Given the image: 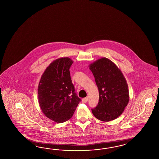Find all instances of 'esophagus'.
Listing matches in <instances>:
<instances>
[{"mask_svg":"<svg viewBox=\"0 0 159 159\" xmlns=\"http://www.w3.org/2000/svg\"><path fill=\"white\" fill-rule=\"evenodd\" d=\"M88 99H89V98H88V97L84 98H83V99H82V102H83V103H86V102H87Z\"/></svg>","mask_w":159,"mask_h":159,"instance_id":"obj_1","label":"esophagus"}]
</instances>
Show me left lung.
<instances>
[{
    "instance_id": "obj_1",
    "label": "left lung",
    "mask_w": 159,
    "mask_h": 159,
    "mask_svg": "<svg viewBox=\"0 0 159 159\" xmlns=\"http://www.w3.org/2000/svg\"><path fill=\"white\" fill-rule=\"evenodd\" d=\"M99 90L98 105L92 108L99 120H115L123 112L129 101L128 85L120 70L111 60L102 58L89 66Z\"/></svg>"
}]
</instances>
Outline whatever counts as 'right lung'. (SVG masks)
<instances>
[{
    "label": "right lung",
    "instance_id": "right-lung-1",
    "mask_svg": "<svg viewBox=\"0 0 159 159\" xmlns=\"http://www.w3.org/2000/svg\"><path fill=\"white\" fill-rule=\"evenodd\" d=\"M72 63L68 57L55 60L47 67L39 83V106L45 116L57 123L70 120L81 101L75 92L70 76Z\"/></svg>",
    "mask_w": 159,
    "mask_h": 159
}]
</instances>
